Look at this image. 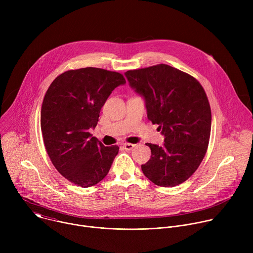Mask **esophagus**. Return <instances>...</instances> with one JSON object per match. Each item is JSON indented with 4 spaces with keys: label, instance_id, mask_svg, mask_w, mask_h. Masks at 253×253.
I'll return each instance as SVG.
<instances>
[{
    "label": "esophagus",
    "instance_id": "obj_1",
    "mask_svg": "<svg viewBox=\"0 0 253 253\" xmlns=\"http://www.w3.org/2000/svg\"><path fill=\"white\" fill-rule=\"evenodd\" d=\"M123 147H124L126 150L130 151V150H132V149L135 147V145H134V144H131V143H124V144H123Z\"/></svg>",
    "mask_w": 253,
    "mask_h": 253
}]
</instances>
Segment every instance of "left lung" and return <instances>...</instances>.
I'll list each match as a JSON object with an SVG mask.
<instances>
[{"label":"left lung","mask_w":253,"mask_h":253,"mask_svg":"<svg viewBox=\"0 0 253 253\" xmlns=\"http://www.w3.org/2000/svg\"><path fill=\"white\" fill-rule=\"evenodd\" d=\"M125 76L145 100L148 119L164 136L162 146L146 143L151 158L141 165L144 175L162 187L183 183L199 167L209 143L211 110L203 87L165 64L130 70Z\"/></svg>","instance_id":"left-lung-1"}]
</instances>
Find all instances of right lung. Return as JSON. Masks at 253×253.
I'll return each mask as SVG.
<instances>
[{
	"instance_id": "obj_1",
	"label": "right lung",
	"mask_w": 253,
	"mask_h": 253,
	"mask_svg": "<svg viewBox=\"0 0 253 253\" xmlns=\"http://www.w3.org/2000/svg\"><path fill=\"white\" fill-rule=\"evenodd\" d=\"M126 83L122 74L100 68L69 70L48 88L41 109V130L47 153L70 182L81 187L99 183L118 154L90 134L112 91Z\"/></svg>"
}]
</instances>
